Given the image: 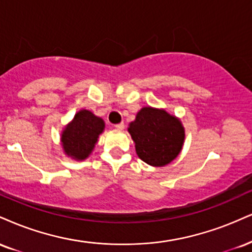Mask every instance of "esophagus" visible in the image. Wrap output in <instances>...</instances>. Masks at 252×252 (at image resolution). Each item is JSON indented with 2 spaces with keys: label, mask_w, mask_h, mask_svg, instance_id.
Segmentation results:
<instances>
[{
  "label": "esophagus",
  "mask_w": 252,
  "mask_h": 252,
  "mask_svg": "<svg viewBox=\"0 0 252 252\" xmlns=\"http://www.w3.org/2000/svg\"><path fill=\"white\" fill-rule=\"evenodd\" d=\"M115 128H116L117 130H123L124 129V123L121 122L118 124H115Z\"/></svg>",
  "instance_id": "34e87169"
}]
</instances>
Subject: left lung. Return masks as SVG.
Instances as JSON below:
<instances>
[{
  "instance_id": "1",
  "label": "left lung",
  "mask_w": 252,
  "mask_h": 252,
  "mask_svg": "<svg viewBox=\"0 0 252 252\" xmlns=\"http://www.w3.org/2000/svg\"><path fill=\"white\" fill-rule=\"evenodd\" d=\"M128 131L134 139L136 153L143 162L163 166L177 157L184 142L180 120L164 110L145 107L138 111Z\"/></svg>"
}]
</instances>
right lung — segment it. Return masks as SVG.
Masks as SVG:
<instances>
[{"instance_id": "add662e5", "label": "right lung", "mask_w": 252, "mask_h": 252, "mask_svg": "<svg viewBox=\"0 0 252 252\" xmlns=\"http://www.w3.org/2000/svg\"><path fill=\"white\" fill-rule=\"evenodd\" d=\"M103 129L104 122L102 118L95 116L89 110L78 111L62 134L61 139L64 153L77 160L87 158Z\"/></svg>"}]
</instances>
